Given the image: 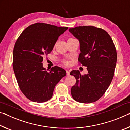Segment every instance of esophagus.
<instances>
[{"instance_id":"esophagus-1","label":"esophagus","mask_w":130,"mask_h":130,"mask_svg":"<svg viewBox=\"0 0 130 130\" xmlns=\"http://www.w3.org/2000/svg\"><path fill=\"white\" fill-rule=\"evenodd\" d=\"M66 73H67V76H69L70 75V72L69 70H66Z\"/></svg>"}]
</instances>
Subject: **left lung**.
I'll use <instances>...</instances> for the list:
<instances>
[{"label": "left lung", "instance_id": "left-lung-1", "mask_svg": "<svg viewBox=\"0 0 130 130\" xmlns=\"http://www.w3.org/2000/svg\"><path fill=\"white\" fill-rule=\"evenodd\" d=\"M69 31L79 41L78 61L88 70L83 76L78 70L70 73L76 80L70 91L72 96L80 103L94 102L104 94L113 79L117 61L115 45L108 32L94 26H79Z\"/></svg>", "mask_w": 130, "mask_h": 130}]
</instances>
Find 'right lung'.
Segmentation results:
<instances>
[{
  "mask_svg": "<svg viewBox=\"0 0 130 130\" xmlns=\"http://www.w3.org/2000/svg\"><path fill=\"white\" fill-rule=\"evenodd\" d=\"M68 28L37 23L26 28L17 39L13 51V69L19 88L32 102L50 100L55 86L67 74L57 66L47 71L42 62L43 56L52 51L58 37Z\"/></svg>",
  "mask_w": 130,
  "mask_h": 130,
  "instance_id": "1",
  "label": "right lung"
}]
</instances>
